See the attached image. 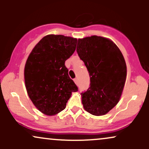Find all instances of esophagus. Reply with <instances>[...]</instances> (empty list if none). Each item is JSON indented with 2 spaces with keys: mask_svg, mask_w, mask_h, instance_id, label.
Returning a JSON list of instances; mask_svg holds the SVG:
<instances>
[{
  "mask_svg": "<svg viewBox=\"0 0 149 149\" xmlns=\"http://www.w3.org/2000/svg\"><path fill=\"white\" fill-rule=\"evenodd\" d=\"M73 81H74V83H76V84H78V78H74V79H73Z\"/></svg>",
  "mask_w": 149,
  "mask_h": 149,
  "instance_id": "34e87169",
  "label": "esophagus"
}]
</instances>
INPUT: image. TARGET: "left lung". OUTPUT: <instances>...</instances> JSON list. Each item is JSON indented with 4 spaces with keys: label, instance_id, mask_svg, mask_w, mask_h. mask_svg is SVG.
<instances>
[{
    "label": "left lung",
    "instance_id": "1",
    "mask_svg": "<svg viewBox=\"0 0 149 149\" xmlns=\"http://www.w3.org/2000/svg\"><path fill=\"white\" fill-rule=\"evenodd\" d=\"M76 51L90 77V87L81 93L83 107L94 116L105 115L118 103L123 90V55L112 40L97 36L78 39Z\"/></svg>",
    "mask_w": 149,
    "mask_h": 149
}]
</instances>
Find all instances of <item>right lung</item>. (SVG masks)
<instances>
[{
	"instance_id": "add662e5",
	"label": "right lung",
	"mask_w": 149,
	"mask_h": 149,
	"mask_svg": "<svg viewBox=\"0 0 149 149\" xmlns=\"http://www.w3.org/2000/svg\"><path fill=\"white\" fill-rule=\"evenodd\" d=\"M77 39L63 35H47L32 49L24 67L26 89L36 107L47 116L66 108L78 87L65 66L76 50Z\"/></svg>"
}]
</instances>
